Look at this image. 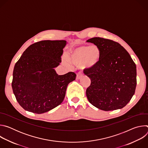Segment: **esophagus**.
<instances>
[{
    "label": "esophagus",
    "instance_id": "34e87169",
    "mask_svg": "<svg viewBox=\"0 0 148 148\" xmlns=\"http://www.w3.org/2000/svg\"><path fill=\"white\" fill-rule=\"evenodd\" d=\"M82 75H82L81 73H78V74H77V79H81V78H82Z\"/></svg>",
    "mask_w": 148,
    "mask_h": 148
}]
</instances>
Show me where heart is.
I'll list each match as a JSON object with an SVG mask.
<instances>
[{
    "instance_id": "heart-1",
    "label": "heart",
    "mask_w": 148,
    "mask_h": 148,
    "mask_svg": "<svg viewBox=\"0 0 148 148\" xmlns=\"http://www.w3.org/2000/svg\"><path fill=\"white\" fill-rule=\"evenodd\" d=\"M100 56L101 50L97 46H81L71 50L69 59L83 69H90L97 65Z\"/></svg>"
}]
</instances>
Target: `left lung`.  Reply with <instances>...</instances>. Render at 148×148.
<instances>
[{
  "label": "left lung",
  "mask_w": 148,
  "mask_h": 148,
  "mask_svg": "<svg viewBox=\"0 0 148 148\" xmlns=\"http://www.w3.org/2000/svg\"><path fill=\"white\" fill-rule=\"evenodd\" d=\"M101 50L95 66L84 70L91 79L86 90L89 102L105 111L121 109L135 94L136 67L131 56L120 44L110 39L93 37L87 40Z\"/></svg>",
  "instance_id": "1"
}]
</instances>
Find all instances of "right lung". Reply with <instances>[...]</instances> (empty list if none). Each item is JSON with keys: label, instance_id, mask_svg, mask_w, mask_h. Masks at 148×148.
Instances as JSON below:
<instances>
[{"label": "right lung", "instance_id": "add662e5", "mask_svg": "<svg viewBox=\"0 0 148 148\" xmlns=\"http://www.w3.org/2000/svg\"><path fill=\"white\" fill-rule=\"evenodd\" d=\"M65 40H43L30 45L16 62L12 87L17 101L24 110L43 114L64 99L68 84L76 74L58 75L54 68L61 62Z\"/></svg>", "mask_w": 148, "mask_h": 148}]
</instances>
